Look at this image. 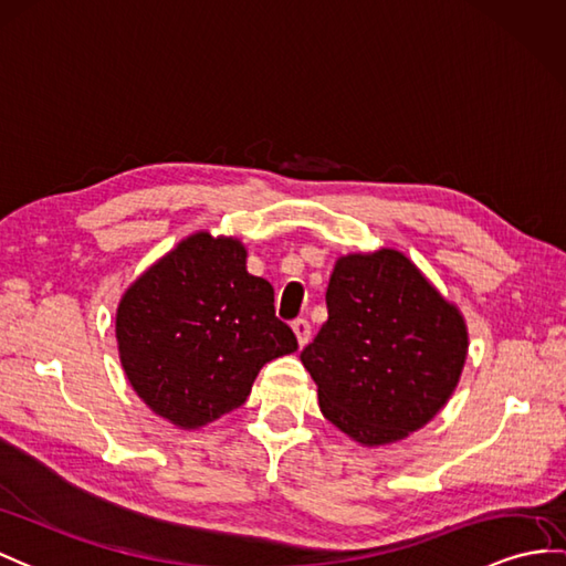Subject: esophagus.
<instances>
[{
    "label": "esophagus",
    "mask_w": 566,
    "mask_h": 566,
    "mask_svg": "<svg viewBox=\"0 0 566 566\" xmlns=\"http://www.w3.org/2000/svg\"><path fill=\"white\" fill-rule=\"evenodd\" d=\"M293 331H295L300 346H307L310 338H312V324L307 319H295Z\"/></svg>",
    "instance_id": "obj_1"
}]
</instances>
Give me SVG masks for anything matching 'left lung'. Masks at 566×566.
Listing matches in <instances>:
<instances>
[{
    "mask_svg": "<svg viewBox=\"0 0 566 566\" xmlns=\"http://www.w3.org/2000/svg\"><path fill=\"white\" fill-rule=\"evenodd\" d=\"M326 307L328 319L300 360L328 422L355 442L381 447L444 408L465 363L468 328L406 254L340 256Z\"/></svg>",
    "mask_w": 566,
    "mask_h": 566,
    "instance_id": "1",
    "label": "left lung"
}]
</instances>
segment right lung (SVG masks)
<instances>
[{
	"label": "right lung",
	"instance_id": "right-lung-1",
	"mask_svg": "<svg viewBox=\"0 0 566 566\" xmlns=\"http://www.w3.org/2000/svg\"><path fill=\"white\" fill-rule=\"evenodd\" d=\"M115 334L134 391L179 430L240 408L259 369L297 350L271 283L247 273L242 242L211 232L189 235L127 287Z\"/></svg>",
	"mask_w": 566,
	"mask_h": 566
}]
</instances>
